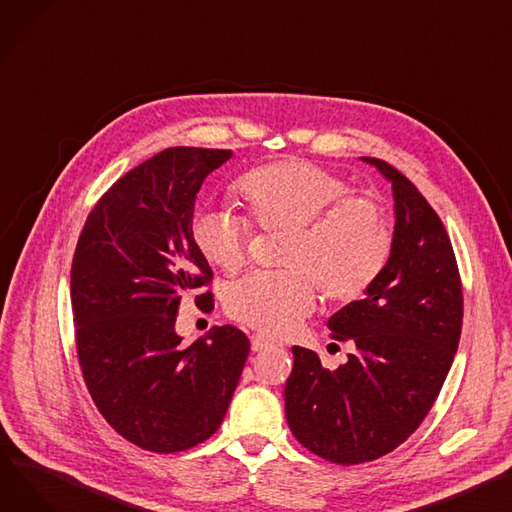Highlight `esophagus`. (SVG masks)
Segmentation results:
<instances>
[{"label": "esophagus", "instance_id": "34e87169", "mask_svg": "<svg viewBox=\"0 0 512 512\" xmlns=\"http://www.w3.org/2000/svg\"><path fill=\"white\" fill-rule=\"evenodd\" d=\"M274 344L269 342V339H265L263 335H259V333H255V335H251V350L253 352H263V350H267V348H271Z\"/></svg>", "mask_w": 512, "mask_h": 512}]
</instances>
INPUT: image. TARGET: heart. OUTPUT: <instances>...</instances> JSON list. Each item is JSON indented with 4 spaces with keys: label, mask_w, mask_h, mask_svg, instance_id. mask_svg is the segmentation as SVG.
Wrapping results in <instances>:
<instances>
[{
    "label": "heart",
    "mask_w": 512,
    "mask_h": 512,
    "mask_svg": "<svg viewBox=\"0 0 512 512\" xmlns=\"http://www.w3.org/2000/svg\"><path fill=\"white\" fill-rule=\"evenodd\" d=\"M346 179L327 168L282 160L257 166L236 183L249 223L261 232H286L280 263L234 282L224 309L265 335L282 337L313 311L317 292L337 304L358 300L391 257L385 210L368 195H350ZM226 210H201L191 236L197 251L224 274L241 271L249 257L251 227Z\"/></svg>",
    "instance_id": "heart-1"
}]
</instances>
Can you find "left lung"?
Here are the masks:
<instances>
[{
    "instance_id": "1",
    "label": "left lung",
    "mask_w": 512,
    "mask_h": 512,
    "mask_svg": "<svg viewBox=\"0 0 512 512\" xmlns=\"http://www.w3.org/2000/svg\"><path fill=\"white\" fill-rule=\"evenodd\" d=\"M393 185L391 257L362 300L339 309L331 337L356 346L335 370L292 348L286 420L304 449L339 465L374 461L428 416L453 364L463 290L451 238L416 185L385 160L362 156Z\"/></svg>"
}]
</instances>
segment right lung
Here are the masks:
<instances>
[{
	"label": "right lung",
	"mask_w": 512,
	"mask_h": 512,
	"mask_svg": "<svg viewBox=\"0 0 512 512\" xmlns=\"http://www.w3.org/2000/svg\"><path fill=\"white\" fill-rule=\"evenodd\" d=\"M230 156L158 152L98 199L76 245L70 290L84 383L102 418L146 451L179 453L208 440L251 350L232 325L189 348L175 331L183 296L214 278L191 222L201 183ZM195 304L210 313L212 292Z\"/></svg>",
	"instance_id": "add662e5"
}]
</instances>
